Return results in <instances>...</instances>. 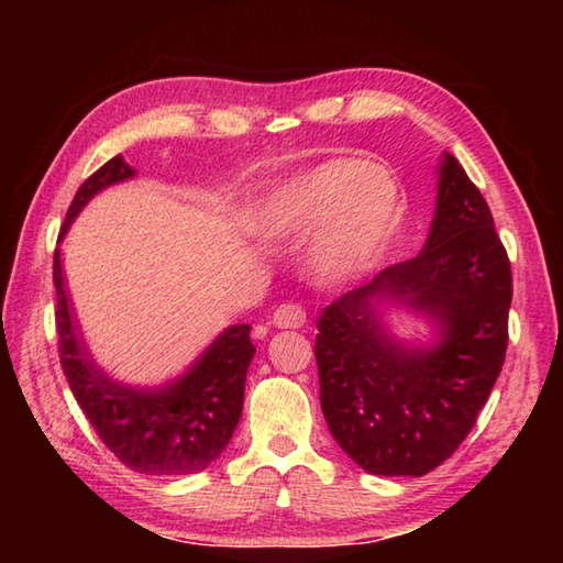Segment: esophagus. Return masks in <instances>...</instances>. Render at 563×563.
<instances>
[{"label":"esophagus","instance_id":"1","mask_svg":"<svg viewBox=\"0 0 563 563\" xmlns=\"http://www.w3.org/2000/svg\"><path fill=\"white\" fill-rule=\"evenodd\" d=\"M308 312L300 302H283L278 310L273 312V325L275 328H302Z\"/></svg>","mask_w":563,"mask_h":563}]
</instances>
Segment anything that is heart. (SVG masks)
<instances>
[{"mask_svg":"<svg viewBox=\"0 0 563 563\" xmlns=\"http://www.w3.org/2000/svg\"><path fill=\"white\" fill-rule=\"evenodd\" d=\"M332 218L316 243V268L342 275L365 265L397 231L402 196L393 178L362 158L328 161L263 198L253 225L261 235H288Z\"/></svg>","mask_w":563,"mask_h":563,"instance_id":"1","label":"heart"}]
</instances>
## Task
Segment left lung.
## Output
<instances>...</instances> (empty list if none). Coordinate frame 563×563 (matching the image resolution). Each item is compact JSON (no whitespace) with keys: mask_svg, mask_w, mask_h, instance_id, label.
<instances>
[{"mask_svg":"<svg viewBox=\"0 0 563 563\" xmlns=\"http://www.w3.org/2000/svg\"><path fill=\"white\" fill-rule=\"evenodd\" d=\"M377 297L440 321L441 345L395 343L378 325ZM509 305L511 265L489 206L444 154L424 251L332 300L318 320L322 415L350 460L383 476H422L450 460L501 373Z\"/></svg>","mask_w":563,"mask_h":563,"instance_id":"8db88e82","label":"left lung"}]
</instances>
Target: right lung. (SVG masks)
Masks as SVG:
<instances>
[{"instance_id":"1","label":"right lung","mask_w":563,"mask_h":563,"mask_svg":"<svg viewBox=\"0 0 563 563\" xmlns=\"http://www.w3.org/2000/svg\"><path fill=\"white\" fill-rule=\"evenodd\" d=\"M131 176L133 170L123 158L113 156L84 180L66 211L59 241L91 196ZM54 288L56 335L66 383L109 452L141 474H196L216 462L231 442L243 412L245 375L255 355L251 325L228 328L178 383L158 393H141L111 383L99 373L74 332L59 247L54 251Z\"/></svg>"}]
</instances>
